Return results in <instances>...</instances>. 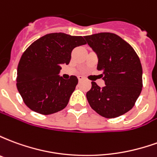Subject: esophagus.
<instances>
[{
	"mask_svg": "<svg viewBox=\"0 0 157 157\" xmlns=\"http://www.w3.org/2000/svg\"><path fill=\"white\" fill-rule=\"evenodd\" d=\"M78 80H79V82H82V81H83V80H84V77H83V76H82V75H79Z\"/></svg>",
	"mask_w": 157,
	"mask_h": 157,
	"instance_id": "34e87169",
	"label": "esophagus"
}]
</instances>
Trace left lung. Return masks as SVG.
<instances>
[{"label":"left lung","mask_w":157,"mask_h":157,"mask_svg":"<svg viewBox=\"0 0 157 157\" xmlns=\"http://www.w3.org/2000/svg\"><path fill=\"white\" fill-rule=\"evenodd\" d=\"M98 56V70L106 85L100 88L92 82L86 92L89 104L99 115L119 117L135 106L143 86L142 66L138 55L128 43L112 33L85 36Z\"/></svg>","instance_id":"1"}]
</instances>
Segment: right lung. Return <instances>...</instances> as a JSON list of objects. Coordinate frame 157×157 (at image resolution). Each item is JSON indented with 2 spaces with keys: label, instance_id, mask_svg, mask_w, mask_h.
<instances>
[{
  "label": "right lung",
  "instance_id": "right-lung-1",
  "mask_svg": "<svg viewBox=\"0 0 157 157\" xmlns=\"http://www.w3.org/2000/svg\"><path fill=\"white\" fill-rule=\"evenodd\" d=\"M86 42L82 36L54 33L43 36L23 52L17 66V87L23 102L40 114H52L67 106L78 83L75 75H58L68 65L72 50Z\"/></svg>",
  "mask_w": 157,
  "mask_h": 157
}]
</instances>
